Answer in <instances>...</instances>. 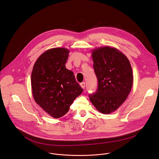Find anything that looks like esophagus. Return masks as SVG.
<instances>
[{"label":"esophagus","mask_w":159,"mask_h":159,"mask_svg":"<svg viewBox=\"0 0 159 159\" xmlns=\"http://www.w3.org/2000/svg\"><path fill=\"white\" fill-rule=\"evenodd\" d=\"M80 87L83 89H85V82H82L80 84Z\"/></svg>","instance_id":"34e87169"}]
</instances>
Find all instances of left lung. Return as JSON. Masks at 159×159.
Instances as JSON below:
<instances>
[{
    "mask_svg": "<svg viewBox=\"0 0 159 159\" xmlns=\"http://www.w3.org/2000/svg\"><path fill=\"white\" fill-rule=\"evenodd\" d=\"M92 58L98 89L89 95L90 100L99 112L110 114L119 108L131 91V65L121 51L109 46L92 49Z\"/></svg>",
    "mask_w": 159,
    "mask_h": 159,
    "instance_id": "obj_1",
    "label": "left lung"
}]
</instances>
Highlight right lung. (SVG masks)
Masks as SVG:
<instances>
[{
  "label": "right lung",
  "instance_id": "1",
  "mask_svg": "<svg viewBox=\"0 0 159 159\" xmlns=\"http://www.w3.org/2000/svg\"><path fill=\"white\" fill-rule=\"evenodd\" d=\"M70 50L50 48L39 57L31 74L32 95L35 102L51 117L58 119L68 112L83 89L73 72L66 67Z\"/></svg>",
  "mask_w": 159,
  "mask_h": 159
}]
</instances>
